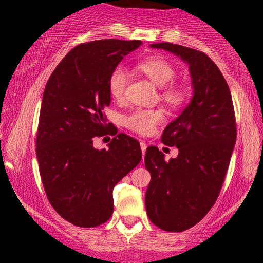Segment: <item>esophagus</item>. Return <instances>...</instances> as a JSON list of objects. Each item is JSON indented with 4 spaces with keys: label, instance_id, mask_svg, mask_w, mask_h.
Returning <instances> with one entry per match:
<instances>
[{
    "label": "esophagus",
    "instance_id": "34e87169",
    "mask_svg": "<svg viewBox=\"0 0 263 263\" xmlns=\"http://www.w3.org/2000/svg\"><path fill=\"white\" fill-rule=\"evenodd\" d=\"M140 146H141V149H142V153H146V148H147V146H146V143H144L143 141H141L140 142Z\"/></svg>",
    "mask_w": 263,
    "mask_h": 263
}]
</instances>
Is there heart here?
<instances>
[{
    "label": "heart",
    "mask_w": 263,
    "mask_h": 263,
    "mask_svg": "<svg viewBox=\"0 0 263 263\" xmlns=\"http://www.w3.org/2000/svg\"><path fill=\"white\" fill-rule=\"evenodd\" d=\"M138 70L146 75L148 79L159 86L161 99L168 106L179 107L186 100V89L183 84L174 83L176 68L170 60L163 57H149L138 63ZM128 84V73L122 66H117L111 71L108 77V92L111 98L120 101L125 98L126 87ZM163 115L159 110H138L132 111L123 119V125L131 131L140 135H149L159 122L162 121Z\"/></svg>",
    "instance_id": "obj_1"
}]
</instances>
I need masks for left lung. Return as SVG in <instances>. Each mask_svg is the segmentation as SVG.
I'll return each mask as SVG.
<instances>
[{
    "instance_id": "8db88e82",
    "label": "left lung",
    "mask_w": 263,
    "mask_h": 263,
    "mask_svg": "<svg viewBox=\"0 0 263 263\" xmlns=\"http://www.w3.org/2000/svg\"><path fill=\"white\" fill-rule=\"evenodd\" d=\"M151 47L188 63L194 89L190 104L161 138L165 146L177 147V158L165 161L156 146L144 156L151 173L147 215L162 230L180 232L198 224L219 197L236 142V120L228 83L206 54L172 43Z\"/></svg>"
}]
</instances>
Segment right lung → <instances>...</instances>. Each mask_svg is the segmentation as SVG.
<instances>
[{"label":"right lung","mask_w":263,"mask_h":263,"mask_svg":"<svg viewBox=\"0 0 263 263\" xmlns=\"http://www.w3.org/2000/svg\"><path fill=\"white\" fill-rule=\"evenodd\" d=\"M141 41L101 39L77 45L45 85L35 152L45 194L54 210L79 228L106 222L112 190L141 162L140 142L107 123L108 77ZM115 135L108 150L93 148L95 137Z\"/></svg>","instance_id":"1"}]
</instances>
